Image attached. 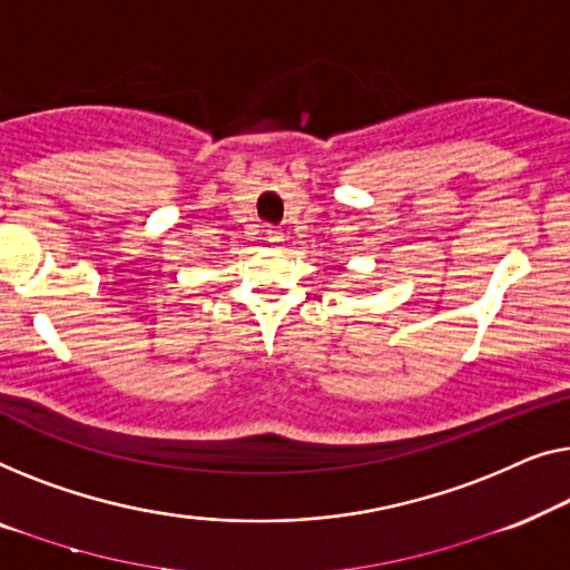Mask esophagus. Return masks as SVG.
I'll return each mask as SVG.
<instances>
[{"label": "esophagus", "mask_w": 570, "mask_h": 570, "mask_svg": "<svg viewBox=\"0 0 570 570\" xmlns=\"http://www.w3.org/2000/svg\"><path fill=\"white\" fill-rule=\"evenodd\" d=\"M266 239H268V243L274 245V247H278V245L284 243V232L278 229V227H268V229H266Z\"/></svg>", "instance_id": "34e87169"}]
</instances>
